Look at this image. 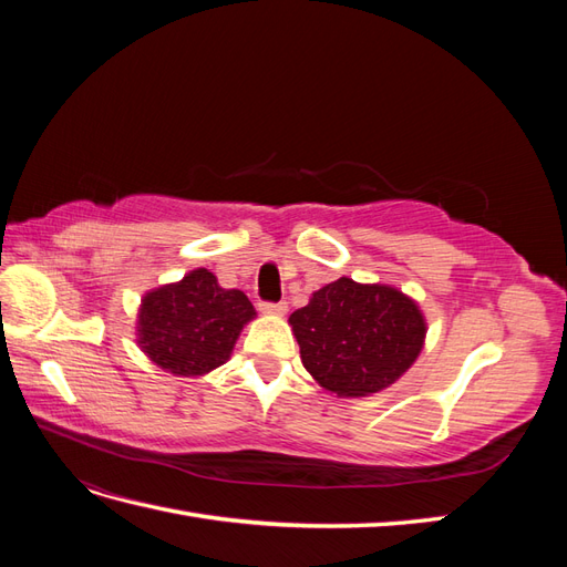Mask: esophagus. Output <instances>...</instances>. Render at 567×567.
Here are the masks:
<instances>
[{
	"instance_id": "34e87169",
	"label": "esophagus",
	"mask_w": 567,
	"mask_h": 567,
	"mask_svg": "<svg viewBox=\"0 0 567 567\" xmlns=\"http://www.w3.org/2000/svg\"><path fill=\"white\" fill-rule=\"evenodd\" d=\"M286 300H279V302H269V300H262L260 302V310L265 312V315H284L286 312Z\"/></svg>"
}]
</instances>
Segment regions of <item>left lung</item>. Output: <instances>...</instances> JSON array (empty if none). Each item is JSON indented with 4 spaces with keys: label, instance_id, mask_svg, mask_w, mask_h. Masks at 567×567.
<instances>
[{
    "label": "left lung",
    "instance_id": "8db88e82",
    "mask_svg": "<svg viewBox=\"0 0 567 567\" xmlns=\"http://www.w3.org/2000/svg\"><path fill=\"white\" fill-rule=\"evenodd\" d=\"M300 357L321 388L364 398L414 364L425 338L416 302L390 286L338 279L290 315Z\"/></svg>",
    "mask_w": 567,
    "mask_h": 567
}]
</instances>
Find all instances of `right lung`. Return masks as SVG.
<instances>
[{
    "instance_id": "right-lung-1",
    "label": "right lung",
    "mask_w": 567,
    "mask_h": 567,
    "mask_svg": "<svg viewBox=\"0 0 567 567\" xmlns=\"http://www.w3.org/2000/svg\"><path fill=\"white\" fill-rule=\"evenodd\" d=\"M252 315L241 290L221 288L208 269H196L144 298L140 346L169 373L200 375L227 362Z\"/></svg>"
}]
</instances>
